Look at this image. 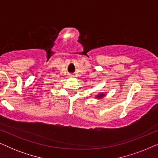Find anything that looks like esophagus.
<instances>
[{
	"label": "esophagus",
	"instance_id": "34e87169",
	"mask_svg": "<svg viewBox=\"0 0 158 158\" xmlns=\"http://www.w3.org/2000/svg\"><path fill=\"white\" fill-rule=\"evenodd\" d=\"M69 77H74V75H73V74H70V75H69Z\"/></svg>",
	"mask_w": 158,
	"mask_h": 158
}]
</instances>
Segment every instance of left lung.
Wrapping results in <instances>:
<instances>
[{
	"mask_svg": "<svg viewBox=\"0 0 158 158\" xmlns=\"http://www.w3.org/2000/svg\"><path fill=\"white\" fill-rule=\"evenodd\" d=\"M103 96H105V94H98L96 96V98H103Z\"/></svg>",
	"mask_w": 158,
	"mask_h": 158,
	"instance_id": "8db88e82",
	"label": "left lung"
}]
</instances>
